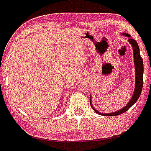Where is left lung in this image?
Wrapping results in <instances>:
<instances>
[{
    "instance_id": "8db88e82",
    "label": "left lung",
    "mask_w": 151,
    "mask_h": 151,
    "mask_svg": "<svg viewBox=\"0 0 151 151\" xmlns=\"http://www.w3.org/2000/svg\"><path fill=\"white\" fill-rule=\"evenodd\" d=\"M122 35L124 37H126L129 38V42L130 44L132 45V50H133V59H134V65H135V89L134 92H133V95L132 96L130 101L128 102V104L124 107V108H121L120 110H118L117 111L111 112V113H101V112L98 111L97 110L95 109L94 107L92 105V96H90V105L92 107L96 113L101 114V115H104V116H116L119 114H121L126 111L129 109L133 104H134L138 98L139 97L142 92V89H143V59L141 58L140 54H139V48L138 43L137 42L131 38V36L129 34H128L126 32H122Z\"/></svg>"
}]
</instances>
